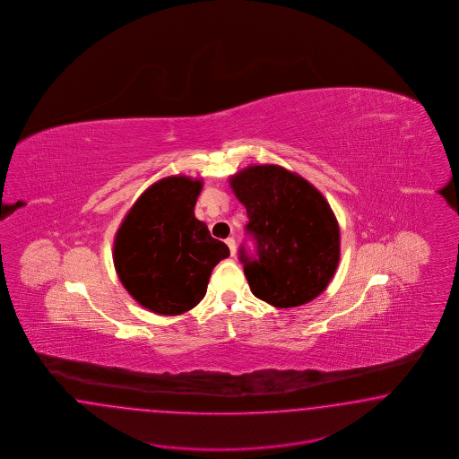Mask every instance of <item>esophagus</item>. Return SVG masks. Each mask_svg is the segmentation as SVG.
I'll list each match as a JSON object with an SVG mask.
<instances>
[{"label": "esophagus", "instance_id": "esophagus-1", "mask_svg": "<svg viewBox=\"0 0 459 459\" xmlns=\"http://www.w3.org/2000/svg\"><path fill=\"white\" fill-rule=\"evenodd\" d=\"M225 244L229 246V249H230V254H232V255H236V238H234V237H229V238L225 240Z\"/></svg>", "mask_w": 459, "mask_h": 459}]
</instances>
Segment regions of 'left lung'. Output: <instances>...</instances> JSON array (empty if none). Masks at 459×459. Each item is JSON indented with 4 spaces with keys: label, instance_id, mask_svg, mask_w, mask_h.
I'll return each instance as SVG.
<instances>
[{
    "label": "left lung",
    "instance_id": "obj_1",
    "mask_svg": "<svg viewBox=\"0 0 459 459\" xmlns=\"http://www.w3.org/2000/svg\"><path fill=\"white\" fill-rule=\"evenodd\" d=\"M229 183L257 244L255 259L240 249L252 294L276 307L318 298L340 263V227L320 190L279 165L244 168Z\"/></svg>",
    "mask_w": 459,
    "mask_h": 459
}]
</instances>
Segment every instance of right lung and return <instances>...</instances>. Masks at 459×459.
<instances>
[{
  "mask_svg": "<svg viewBox=\"0 0 459 459\" xmlns=\"http://www.w3.org/2000/svg\"><path fill=\"white\" fill-rule=\"evenodd\" d=\"M204 181L173 175L148 186L114 237L112 259L126 291L156 315L175 316L198 305L212 269L229 247L195 217Z\"/></svg>",
  "mask_w": 459,
  "mask_h": 459,
  "instance_id": "right-lung-1",
  "label": "right lung"
}]
</instances>
